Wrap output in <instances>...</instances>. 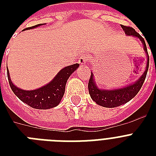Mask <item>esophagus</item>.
Wrapping results in <instances>:
<instances>
[{
	"label": "esophagus",
	"mask_w": 156,
	"mask_h": 156,
	"mask_svg": "<svg viewBox=\"0 0 156 156\" xmlns=\"http://www.w3.org/2000/svg\"><path fill=\"white\" fill-rule=\"evenodd\" d=\"M89 61V57H88L87 55H83L81 56V57L78 60V63L81 66H84L87 64V62H88Z\"/></svg>",
	"instance_id": "1"
}]
</instances>
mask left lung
I'll list each match as a JSON object with an SVG mask.
<instances>
[{
	"label": "left lung",
	"mask_w": 156,
	"mask_h": 156,
	"mask_svg": "<svg viewBox=\"0 0 156 156\" xmlns=\"http://www.w3.org/2000/svg\"><path fill=\"white\" fill-rule=\"evenodd\" d=\"M121 27L126 35H132V36L138 38L141 40V42L143 43L144 50L147 55V67H146V69L144 73H143V75L141 76L135 83L126 86L124 87L112 89V90H104V89H100L98 87L95 82V79H94L93 73H91L89 83H88L89 94H90L91 99L98 105H100L104 108H116V107L126 104L129 100H132L140 90L141 87L145 81L148 67H149V56H148L147 45H146L144 39L138 32H136L133 28L130 27H126V26L121 25Z\"/></svg>",
	"instance_id": "1"
}]
</instances>
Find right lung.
<instances>
[{"instance_id": "add662e5", "label": "right lung", "mask_w": 156, "mask_h": 156, "mask_svg": "<svg viewBox=\"0 0 156 156\" xmlns=\"http://www.w3.org/2000/svg\"><path fill=\"white\" fill-rule=\"evenodd\" d=\"M41 25H44V23L26 28L23 30L34 29ZM78 66L79 64L78 63L66 66L58 72L56 77L50 83L43 86L42 87L31 90H23L16 87L11 81L8 69L7 75L11 89L19 100L33 108L49 109L57 106L60 104L65 93L67 80L69 76L78 68Z\"/></svg>"}]
</instances>
